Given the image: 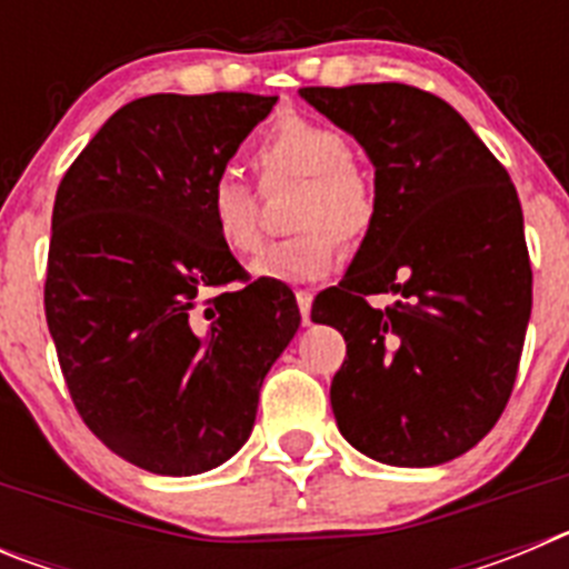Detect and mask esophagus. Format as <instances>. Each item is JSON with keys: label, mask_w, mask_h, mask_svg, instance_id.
<instances>
[{"label": "esophagus", "mask_w": 569, "mask_h": 569, "mask_svg": "<svg viewBox=\"0 0 569 569\" xmlns=\"http://www.w3.org/2000/svg\"><path fill=\"white\" fill-rule=\"evenodd\" d=\"M296 301H299V313L305 325H310V308H313V293L310 290H296Z\"/></svg>", "instance_id": "34e87169"}]
</instances>
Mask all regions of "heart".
<instances>
[{"mask_svg":"<svg viewBox=\"0 0 569 569\" xmlns=\"http://www.w3.org/2000/svg\"><path fill=\"white\" fill-rule=\"evenodd\" d=\"M250 162L261 182L299 179L293 222L301 228L288 239L270 241L250 261V273L268 281H316L341 253L339 233L359 239L376 219V190L370 176L350 159V144L339 130L305 116H288L261 133ZM208 222L224 250L248 256L259 248V199L236 173L224 170L208 188Z\"/></svg>","mask_w":569,"mask_h":569,"instance_id":"b5f03b06","label":"heart"}]
</instances>
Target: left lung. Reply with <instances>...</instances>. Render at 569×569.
I'll list each match as a JSON object with an SVG mask.
<instances>
[{"label":"left lung","mask_w":569,"mask_h":569,"mask_svg":"<svg viewBox=\"0 0 569 569\" xmlns=\"http://www.w3.org/2000/svg\"><path fill=\"white\" fill-rule=\"evenodd\" d=\"M376 168V219L310 319L347 341L330 385L341 436L393 467H436L505 413L532 308L519 193L445 99L413 84L301 88ZM393 292L376 311L366 296Z\"/></svg>","instance_id":"left-lung-1"}]
</instances>
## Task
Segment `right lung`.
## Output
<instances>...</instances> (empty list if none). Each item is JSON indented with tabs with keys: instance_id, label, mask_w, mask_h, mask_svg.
Wrapping results in <instances>:
<instances>
[{
	"instance_id": "add662e5",
	"label": "right lung",
	"mask_w": 569,
	"mask_h": 569,
	"mask_svg": "<svg viewBox=\"0 0 569 569\" xmlns=\"http://www.w3.org/2000/svg\"><path fill=\"white\" fill-rule=\"evenodd\" d=\"M273 104L256 93L136 99L59 182L44 279L59 367L93 436L148 472L228 461L299 330L296 296L250 281L208 222L210 182Z\"/></svg>"
}]
</instances>
